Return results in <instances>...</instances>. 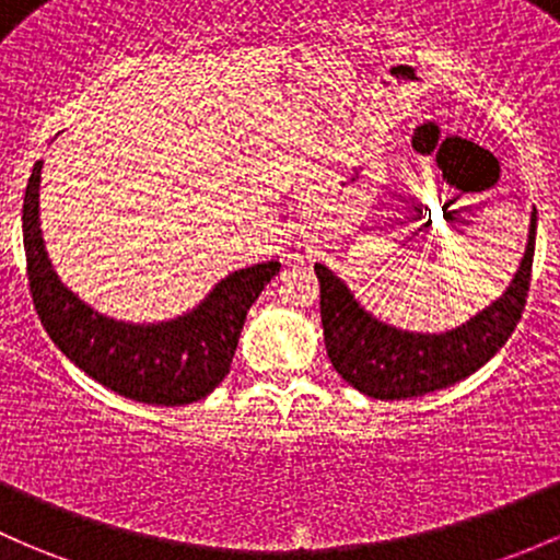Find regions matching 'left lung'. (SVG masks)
I'll use <instances>...</instances> for the list:
<instances>
[{
	"instance_id": "left-lung-1",
	"label": "left lung",
	"mask_w": 560,
	"mask_h": 560,
	"mask_svg": "<svg viewBox=\"0 0 560 560\" xmlns=\"http://www.w3.org/2000/svg\"><path fill=\"white\" fill-rule=\"evenodd\" d=\"M537 209L528 222L526 252L513 281L493 303L445 332H416L378 319L359 303L343 279L316 262L322 327L332 368L373 399H408L453 386L480 370L513 335L532 281Z\"/></svg>"
}]
</instances>
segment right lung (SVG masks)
Returning <instances> with one entry per match:
<instances>
[{"label":"right lung","mask_w":560,"mask_h":560,"mask_svg":"<svg viewBox=\"0 0 560 560\" xmlns=\"http://www.w3.org/2000/svg\"><path fill=\"white\" fill-rule=\"evenodd\" d=\"M34 163L23 196V249L28 287L43 327L61 354L120 397L176 408L214 392L231 370L246 311L252 308L279 260L238 268L217 281L201 303L163 322H122L88 305L52 270L39 228V179Z\"/></svg>","instance_id":"obj_1"}]
</instances>
